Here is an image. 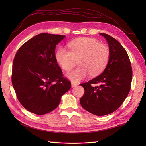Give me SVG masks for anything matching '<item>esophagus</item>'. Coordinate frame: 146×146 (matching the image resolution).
Here are the masks:
<instances>
[{"label":"esophagus","mask_w":146,"mask_h":146,"mask_svg":"<svg viewBox=\"0 0 146 146\" xmlns=\"http://www.w3.org/2000/svg\"><path fill=\"white\" fill-rule=\"evenodd\" d=\"M77 86V83H74V82H72L71 83V86L72 87H75V86Z\"/></svg>","instance_id":"1"}]
</instances>
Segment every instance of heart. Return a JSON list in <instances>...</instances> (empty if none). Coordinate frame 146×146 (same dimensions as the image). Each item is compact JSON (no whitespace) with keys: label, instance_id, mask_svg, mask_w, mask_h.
<instances>
[{"label":"heart","instance_id":"1","mask_svg":"<svg viewBox=\"0 0 146 146\" xmlns=\"http://www.w3.org/2000/svg\"><path fill=\"white\" fill-rule=\"evenodd\" d=\"M70 51L60 47L56 51V59L65 70L71 69L79 60L78 68L70 70L66 77L73 82L85 78L89 74L98 76L107 66L110 58L108 47L98 40L91 38H82L68 44Z\"/></svg>","mask_w":146,"mask_h":146}]
</instances>
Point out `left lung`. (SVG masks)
Returning <instances> with one entry per match:
<instances>
[{"instance_id":"left-lung-1","label":"left lung","mask_w":146,"mask_h":146,"mask_svg":"<svg viewBox=\"0 0 146 146\" xmlns=\"http://www.w3.org/2000/svg\"><path fill=\"white\" fill-rule=\"evenodd\" d=\"M100 35L108 42L109 61L100 75L80 84L85 93L80 102L87 111L96 116H105L117 110L129 94L132 69L129 55L121 44L107 34ZM94 84L99 86H92Z\"/></svg>"}]
</instances>
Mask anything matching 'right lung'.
<instances>
[{
    "label": "right lung",
    "instance_id": "1",
    "mask_svg": "<svg viewBox=\"0 0 146 146\" xmlns=\"http://www.w3.org/2000/svg\"><path fill=\"white\" fill-rule=\"evenodd\" d=\"M64 35L42 33L17 50L12 69V85L20 103L29 111L43 115L55 110L71 87L57 64L55 48Z\"/></svg>",
    "mask_w": 146,
    "mask_h": 146
}]
</instances>
